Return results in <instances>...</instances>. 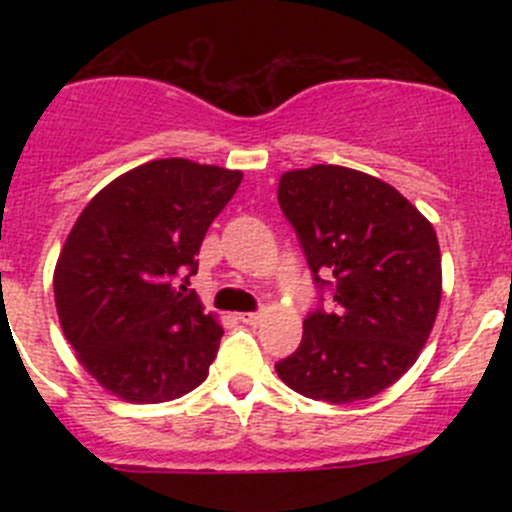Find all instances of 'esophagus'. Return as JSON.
Here are the masks:
<instances>
[{
  "mask_svg": "<svg viewBox=\"0 0 512 512\" xmlns=\"http://www.w3.org/2000/svg\"><path fill=\"white\" fill-rule=\"evenodd\" d=\"M237 319H240L242 324H260L262 314L260 312H245V314H237Z\"/></svg>",
  "mask_w": 512,
  "mask_h": 512,
  "instance_id": "obj_1",
  "label": "esophagus"
}]
</instances>
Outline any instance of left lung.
<instances>
[{
	"mask_svg": "<svg viewBox=\"0 0 512 512\" xmlns=\"http://www.w3.org/2000/svg\"><path fill=\"white\" fill-rule=\"evenodd\" d=\"M277 200L317 285L302 342L277 361V374L297 394L329 404L381 394L414 366L436 322L433 225L389 183L342 165L285 173ZM324 298L335 302L332 313Z\"/></svg>",
	"mask_w": 512,
	"mask_h": 512,
	"instance_id": "1",
	"label": "left lung"
}]
</instances>
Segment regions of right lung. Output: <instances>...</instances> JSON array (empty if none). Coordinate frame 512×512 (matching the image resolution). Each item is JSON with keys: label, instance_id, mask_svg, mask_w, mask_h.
<instances>
[{"label": "right lung", "instance_id": "right-lung-1", "mask_svg": "<svg viewBox=\"0 0 512 512\" xmlns=\"http://www.w3.org/2000/svg\"><path fill=\"white\" fill-rule=\"evenodd\" d=\"M240 180L218 165L151 160L106 185L66 237L54 272L61 329L121 399L160 404L208 376L223 327L188 280Z\"/></svg>", "mask_w": 512, "mask_h": 512}]
</instances>
